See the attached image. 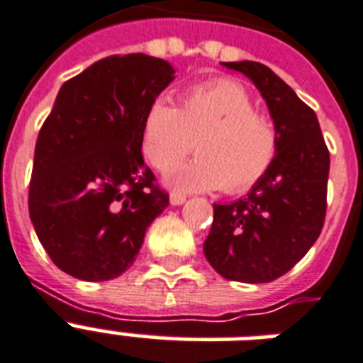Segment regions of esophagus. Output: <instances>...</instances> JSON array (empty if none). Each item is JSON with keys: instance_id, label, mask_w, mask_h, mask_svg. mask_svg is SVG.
<instances>
[{"instance_id": "1", "label": "esophagus", "mask_w": 363, "mask_h": 363, "mask_svg": "<svg viewBox=\"0 0 363 363\" xmlns=\"http://www.w3.org/2000/svg\"><path fill=\"white\" fill-rule=\"evenodd\" d=\"M169 201H171V205H175V207H179V205H182V203H184V201H186V196H184V194L173 192L169 196Z\"/></svg>"}]
</instances>
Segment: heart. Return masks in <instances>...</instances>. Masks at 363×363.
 I'll return each mask as SVG.
<instances>
[{"label":"heart","mask_w":363,"mask_h":363,"mask_svg":"<svg viewBox=\"0 0 363 363\" xmlns=\"http://www.w3.org/2000/svg\"><path fill=\"white\" fill-rule=\"evenodd\" d=\"M198 158L169 177L184 192L224 188L241 192L265 175L277 154V131L256 113L252 98L230 79L188 88L181 107L164 98L148 105L141 124V150L154 169H173L192 148Z\"/></svg>","instance_id":"obj_1"}]
</instances>
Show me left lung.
<instances>
[{"label":"left lung","instance_id":"1","mask_svg":"<svg viewBox=\"0 0 363 363\" xmlns=\"http://www.w3.org/2000/svg\"><path fill=\"white\" fill-rule=\"evenodd\" d=\"M248 77L265 99L277 154L250 192L213 207L205 258L228 281L271 282L290 271L318 239L326 216L330 152L315 111L258 62H222Z\"/></svg>","mask_w":363,"mask_h":363}]
</instances>
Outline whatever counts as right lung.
Wrapping results in <instances>:
<instances>
[{"instance_id": "right-lung-1", "label": "right lung", "mask_w": 363, "mask_h": 363, "mask_svg": "<svg viewBox=\"0 0 363 363\" xmlns=\"http://www.w3.org/2000/svg\"><path fill=\"white\" fill-rule=\"evenodd\" d=\"M173 79L169 62L125 54L60 88L37 137L28 205L43 248L67 275L121 277L169 205L143 160L141 124Z\"/></svg>"}]
</instances>
